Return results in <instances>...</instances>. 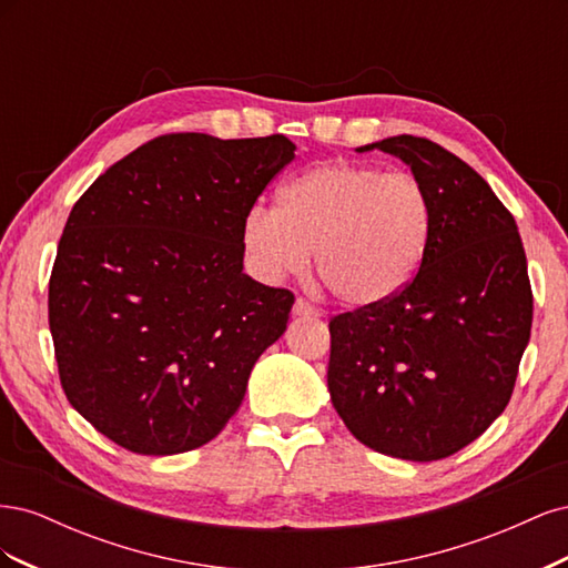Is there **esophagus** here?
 <instances>
[{"mask_svg": "<svg viewBox=\"0 0 568 568\" xmlns=\"http://www.w3.org/2000/svg\"><path fill=\"white\" fill-rule=\"evenodd\" d=\"M294 315L296 317H315L317 315V307L313 303H307L305 298H296L294 303Z\"/></svg>", "mask_w": 568, "mask_h": 568, "instance_id": "esophagus-1", "label": "esophagus"}]
</instances>
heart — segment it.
<instances>
[{"instance_id": "obj_1", "label": "heart", "mask_w": 568, "mask_h": 568, "mask_svg": "<svg viewBox=\"0 0 568 568\" xmlns=\"http://www.w3.org/2000/svg\"><path fill=\"white\" fill-rule=\"evenodd\" d=\"M432 232V196L417 178L338 161L291 178L277 211L253 205L242 244L265 280L305 270L315 253L320 282L343 305L369 311L417 277Z\"/></svg>"}]
</instances>
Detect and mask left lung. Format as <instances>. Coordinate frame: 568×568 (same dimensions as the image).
I'll list each match as a JSON object with an SVG mask.
<instances>
[{
    "mask_svg": "<svg viewBox=\"0 0 568 568\" xmlns=\"http://www.w3.org/2000/svg\"><path fill=\"white\" fill-rule=\"evenodd\" d=\"M409 165L434 205L417 277L393 301L329 322L326 386L348 432L409 462L450 457L503 415L530 338L517 222L448 149L412 134L359 146Z\"/></svg>",
    "mask_w": 568,
    "mask_h": 568,
    "instance_id": "left-lung-1",
    "label": "left lung"
}]
</instances>
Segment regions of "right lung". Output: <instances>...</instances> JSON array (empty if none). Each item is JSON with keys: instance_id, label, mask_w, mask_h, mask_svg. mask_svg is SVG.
I'll list each match as a JSON object with an SVG mask.
<instances>
[{"instance_id": "obj_1", "label": "right lung", "mask_w": 568, "mask_h": 568, "mask_svg": "<svg viewBox=\"0 0 568 568\" xmlns=\"http://www.w3.org/2000/svg\"><path fill=\"white\" fill-rule=\"evenodd\" d=\"M284 134H163L73 205L49 280L68 403L120 448L178 455L213 440L294 294L244 274L242 222L294 161Z\"/></svg>"}]
</instances>
